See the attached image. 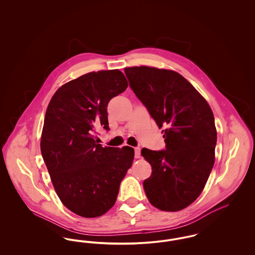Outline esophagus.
<instances>
[{
    "label": "esophagus",
    "mask_w": 255,
    "mask_h": 255,
    "mask_svg": "<svg viewBox=\"0 0 255 255\" xmlns=\"http://www.w3.org/2000/svg\"><path fill=\"white\" fill-rule=\"evenodd\" d=\"M134 158H140V148L139 147H135L134 148Z\"/></svg>",
    "instance_id": "obj_1"
}]
</instances>
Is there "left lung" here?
I'll return each mask as SVG.
<instances>
[{
	"instance_id": "1",
	"label": "left lung",
	"mask_w": 255,
	"mask_h": 255,
	"mask_svg": "<svg viewBox=\"0 0 255 255\" xmlns=\"http://www.w3.org/2000/svg\"><path fill=\"white\" fill-rule=\"evenodd\" d=\"M124 72L165 137V150H141L152 166L143 182L146 196L160 210H182L202 193L214 165L217 131L212 110L180 73L145 66Z\"/></svg>"
}]
</instances>
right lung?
<instances>
[{
	"label": "right lung",
	"mask_w": 255,
	"mask_h": 255,
	"mask_svg": "<svg viewBox=\"0 0 255 255\" xmlns=\"http://www.w3.org/2000/svg\"><path fill=\"white\" fill-rule=\"evenodd\" d=\"M127 87L119 70L87 73L60 87L47 108L42 157L61 202L81 217L113 207L132 166V147H102L94 138L97 125L109 131L108 103Z\"/></svg>",
	"instance_id": "1"
}]
</instances>
